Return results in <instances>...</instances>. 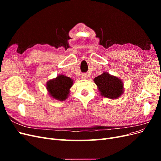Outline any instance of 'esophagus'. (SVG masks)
Instances as JSON below:
<instances>
[{"label":"esophagus","mask_w":161,"mask_h":161,"mask_svg":"<svg viewBox=\"0 0 161 161\" xmlns=\"http://www.w3.org/2000/svg\"><path fill=\"white\" fill-rule=\"evenodd\" d=\"M81 77L82 79H87V75L86 74H82Z\"/></svg>","instance_id":"esophagus-1"}]
</instances>
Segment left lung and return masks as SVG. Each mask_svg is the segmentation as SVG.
Segmentation results:
<instances>
[{
    "label": "left lung",
    "mask_w": 161,
    "mask_h": 161,
    "mask_svg": "<svg viewBox=\"0 0 161 161\" xmlns=\"http://www.w3.org/2000/svg\"><path fill=\"white\" fill-rule=\"evenodd\" d=\"M94 82L101 96L111 99H118L124 93V84L119 78L111 75L108 72L95 77Z\"/></svg>",
    "instance_id": "1"
}]
</instances>
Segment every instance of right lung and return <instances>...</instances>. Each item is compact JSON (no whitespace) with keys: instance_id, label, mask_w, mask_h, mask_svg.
Wrapping results in <instances>:
<instances>
[{"instance_id":"1","label":"right lung","mask_w":161,"mask_h":161,"mask_svg":"<svg viewBox=\"0 0 161 161\" xmlns=\"http://www.w3.org/2000/svg\"><path fill=\"white\" fill-rule=\"evenodd\" d=\"M72 85L73 80L70 77L60 75L47 82L46 89L53 99L63 101L69 97Z\"/></svg>"}]
</instances>
